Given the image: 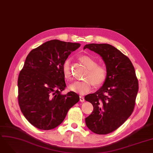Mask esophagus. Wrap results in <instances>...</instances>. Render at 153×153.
<instances>
[{
    "mask_svg": "<svg viewBox=\"0 0 153 153\" xmlns=\"http://www.w3.org/2000/svg\"><path fill=\"white\" fill-rule=\"evenodd\" d=\"M79 101H80V102H84L85 101V98H84V97H82V96H80L79 97Z\"/></svg>",
    "mask_w": 153,
    "mask_h": 153,
    "instance_id": "1",
    "label": "esophagus"
}]
</instances>
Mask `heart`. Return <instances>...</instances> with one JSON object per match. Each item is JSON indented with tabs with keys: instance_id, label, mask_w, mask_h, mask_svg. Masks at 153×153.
<instances>
[{
	"instance_id": "b5f03b06",
	"label": "heart",
	"mask_w": 153,
	"mask_h": 153,
	"mask_svg": "<svg viewBox=\"0 0 153 153\" xmlns=\"http://www.w3.org/2000/svg\"><path fill=\"white\" fill-rule=\"evenodd\" d=\"M79 60L88 69L84 76V80L76 81L70 84L68 86L70 90L85 94L91 91L93 84L95 86H100L104 83L107 77L106 69L101 65H97V62L90 56L83 55ZM63 74L65 78L67 80L72 79L70 71V60H65L62 66Z\"/></svg>"
}]
</instances>
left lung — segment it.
<instances>
[{"mask_svg":"<svg viewBox=\"0 0 153 153\" xmlns=\"http://www.w3.org/2000/svg\"><path fill=\"white\" fill-rule=\"evenodd\" d=\"M102 58L107 70L103 86L85 100L93 106L85 118L86 125L98 134L110 133L124 123L133 111L138 91L135 70L129 58L111 45L90 43L85 45Z\"/></svg>","mask_w":153,"mask_h":153,"instance_id":"obj_1","label":"left lung"}]
</instances>
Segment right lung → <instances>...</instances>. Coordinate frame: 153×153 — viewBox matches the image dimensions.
Returning a JSON list of instances; mask_svg holds the SVG:
<instances>
[{"label": "right lung", "instance_id": "add662e5", "mask_svg": "<svg viewBox=\"0 0 153 153\" xmlns=\"http://www.w3.org/2000/svg\"><path fill=\"white\" fill-rule=\"evenodd\" d=\"M78 43L52 40L33 49L27 55L18 78L19 104L28 122L40 129H52L63 122L79 97L66 94L62 66Z\"/></svg>", "mask_w": 153, "mask_h": 153}]
</instances>
